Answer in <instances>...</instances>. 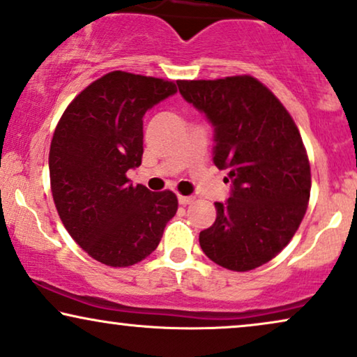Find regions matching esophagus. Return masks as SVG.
Here are the masks:
<instances>
[{
  "instance_id": "34e87169",
  "label": "esophagus",
  "mask_w": 357,
  "mask_h": 357,
  "mask_svg": "<svg viewBox=\"0 0 357 357\" xmlns=\"http://www.w3.org/2000/svg\"><path fill=\"white\" fill-rule=\"evenodd\" d=\"M193 200H195V198L193 197H185V195H178V203L180 205H190V203H192Z\"/></svg>"
}]
</instances>
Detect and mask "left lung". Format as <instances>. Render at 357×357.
<instances>
[{"label":"left lung","instance_id":"1","mask_svg":"<svg viewBox=\"0 0 357 357\" xmlns=\"http://www.w3.org/2000/svg\"><path fill=\"white\" fill-rule=\"evenodd\" d=\"M177 85L215 126L213 162L233 183L228 202L215 203L216 220L200 233V246L225 269H256L290 243L308 206L312 174L297 124L251 75Z\"/></svg>","mask_w":357,"mask_h":357}]
</instances>
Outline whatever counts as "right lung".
<instances>
[{
    "mask_svg": "<svg viewBox=\"0 0 357 357\" xmlns=\"http://www.w3.org/2000/svg\"><path fill=\"white\" fill-rule=\"evenodd\" d=\"M177 91L174 82L114 70L63 111L49 152L50 190L68 234L105 266L128 267L159 246L177 213L174 192L129 183L142 162V118Z\"/></svg>",
    "mask_w": 357,
    "mask_h": 357,
    "instance_id": "obj_1",
    "label": "right lung"
}]
</instances>
